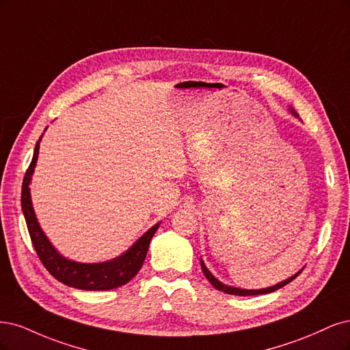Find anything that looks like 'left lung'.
<instances>
[{
  "label": "left lung",
  "mask_w": 350,
  "mask_h": 350,
  "mask_svg": "<svg viewBox=\"0 0 350 350\" xmlns=\"http://www.w3.org/2000/svg\"><path fill=\"white\" fill-rule=\"evenodd\" d=\"M289 111H291V113L294 115L295 118H299L294 107H289ZM200 266H202V272H204V275H205V276H206V279L211 282V285H212L213 288L218 289V291L225 292V294L240 295V297H249V295H265V294H270V292H275V291H278V289H280V288H284L286 284H289L291 280H294V279H295V278L302 272V269H301L299 272H297L294 276H291V278H288V279H285V280H282V282H279V284H276V285H273V286H269V288H262V289H241V288H234V286H228V285L222 284L221 280H218L215 276H213V275L209 272L208 267L205 266V263H204V260H202V258H200Z\"/></svg>",
  "instance_id": "8db88e82"
}]
</instances>
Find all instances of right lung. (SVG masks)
<instances>
[{"instance_id": "obj_1", "label": "right lung", "mask_w": 350, "mask_h": 350, "mask_svg": "<svg viewBox=\"0 0 350 350\" xmlns=\"http://www.w3.org/2000/svg\"><path fill=\"white\" fill-rule=\"evenodd\" d=\"M42 137L36 142L35 154H33L31 163L23 178V186H21V209H23V215L27 224L30 239L40 258V262L55 279L62 282L64 285H68L77 289L109 291L128 284L142 267L151 239L154 237L155 231L159 230L160 222H157L154 227H151L144 235H141L125 253L111 258V260L100 263H80L64 257L52 245L48 237L44 235L31 204L29 185L31 182L33 173H35L40 146L39 144L42 141Z\"/></svg>"}]
</instances>
